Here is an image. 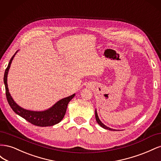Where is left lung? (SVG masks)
<instances>
[{
    "label": "left lung",
    "mask_w": 161,
    "mask_h": 161,
    "mask_svg": "<svg viewBox=\"0 0 161 161\" xmlns=\"http://www.w3.org/2000/svg\"><path fill=\"white\" fill-rule=\"evenodd\" d=\"M95 118H96V120H97V122L99 124V125H100L102 128H103L104 129H106V130H111V131H115L116 130H114V129H111L109 127H108V126H106L105 125H104L103 123L101 122V121H100L99 117H98V115H97V111L95 110Z\"/></svg>",
    "instance_id": "obj_1"
}]
</instances>
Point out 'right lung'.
<instances>
[{"mask_svg":"<svg viewBox=\"0 0 161 161\" xmlns=\"http://www.w3.org/2000/svg\"><path fill=\"white\" fill-rule=\"evenodd\" d=\"M18 51H17L16 53ZM16 53H14L10 60L4 75V83L5 85L6 97L9 105L11 106L13 111L15 112L17 115H20L23 118L26 119L33 125L40 126V127H46V126H52L58 124L64 117L68 104L75 97V94H73L69 97H66V98L58 101L52 108L46 111H34L27 110L21 108L13 99L12 97L8 92L7 85V75L8 70L10 69L12 60L14 55L16 54Z\"/></svg>","mask_w":161,"mask_h":161,"instance_id":"obj_1","label":"right lung"}]
</instances>
